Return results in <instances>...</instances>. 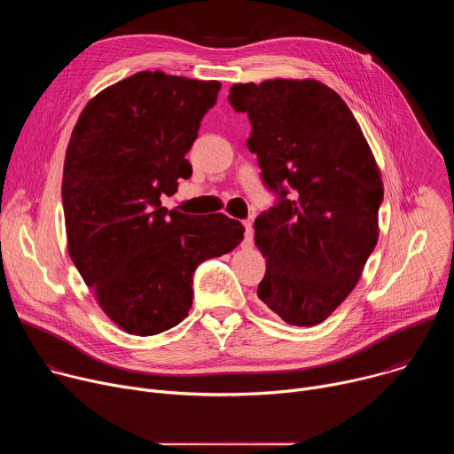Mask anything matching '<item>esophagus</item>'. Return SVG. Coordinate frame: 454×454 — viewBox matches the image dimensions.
Returning <instances> with one entry per match:
<instances>
[{
	"instance_id": "1",
	"label": "esophagus",
	"mask_w": 454,
	"mask_h": 454,
	"mask_svg": "<svg viewBox=\"0 0 454 454\" xmlns=\"http://www.w3.org/2000/svg\"><path fill=\"white\" fill-rule=\"evenodd\" d=\"M242 224H244V242L249 244L253 239V224H251V221H244Z\"/></svg>"
}]
</instances>
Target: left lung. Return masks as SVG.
<instances>
[{
  "label": "left lung",
  "instance_id": "1",
  "mask_svg": "<svg viewBox=\"0 0 454 454\" xmlns=\"http://www.w3.org/2000/svg\"><path fill=\"white\" fill-rule=\"evenodd\" d=\"M228 98L247 113V149L278 198L254 221L266 256L256 294L289 325H317L352 293L377 244L380 172L352 111L325 84H233Z\"/></svg>",
  "mask_w": 454,
  "mask_h": 454
}]
</instances>
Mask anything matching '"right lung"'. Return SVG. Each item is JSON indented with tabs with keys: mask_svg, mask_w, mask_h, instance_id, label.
<instances>
[{
	"mask_svg": "<svg viewBox=\"0 0 454 454\" xmlns=\"http://www.w3.org/2000/svg\"><path fill=\"white\" fill-rule=\"evenodd\" d=\"M221 82L163 72L127 77L88 102L62 174L68 253L100 309L135 336L181 323L193 271L239 246L244 226L223 214L168 212L184 158Z\"/></svg>",
	"mask_w": 454,
	"mask_h": 454,
	"instance_id": "right-lung-1",
	"label": "right lung"
}]
</instances>
